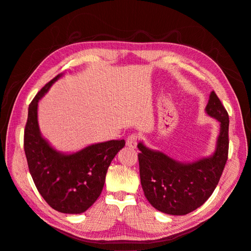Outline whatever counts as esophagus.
<instances>
[{"mask_svg": "<svg viewBox=\"0 0 251 251\" xmlns=\"http://www.w3.org/2000/svg\"><path fill=\"white\" fill-rule=\"evenodd\" d=\"M126 145L127 147L131 148V149H135L136 146H137V136L135 134H132L127 137V140H126Z\"/></svg>", "mask_w": 251, "mask_h": 251, "instance_id": "1", "label": "esophagus"}]
</instances>
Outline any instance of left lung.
Listing matches in <instances>:
<instances>
[{
  "instance_id": "1",
  "label": "left lung",
  "mask_w": 251,
  "mask_h": 251,
  "mask_svg": "<svg viewBox=\"0 0 251 251\" xmlns=\"http://www.w3.org/2000/svg\"><path fill=\"white\" fill-rule=\"evenodd\" d=\"M205 113L220 122V132L211 155L193 162H181L151 150L143 141L137 148L140 182L151 205L170 215L196 210L212 195L224 171L228 151V115L214 91Z\"/></svg>"
}]
</instances>
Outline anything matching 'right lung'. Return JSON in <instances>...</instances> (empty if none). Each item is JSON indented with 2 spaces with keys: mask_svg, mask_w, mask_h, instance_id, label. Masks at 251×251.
I'll return each instance as SVG.
<instances>
[{
  "mask_svg": "<svg viewBox=\"0 0 251 251\" xmlns=\"http://www.w3.org/2000/svg\"><path fill=\"white\" fill-rule=\"evenodd\" d=\"M63 74L46 84L28 106L25 129V151L29 173L44 200L61 213L85 212L100 197L108 166L125 140H108L63 152L43 137L38 121V104Z\"/></svg>",
  "mask_w": 251,
  "mask_h": 251,
  "instance_id": "right-lung-1",
  "label": "right lung"
}]
</instances>
